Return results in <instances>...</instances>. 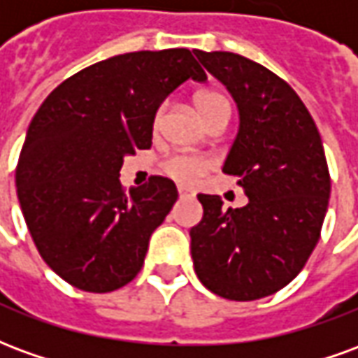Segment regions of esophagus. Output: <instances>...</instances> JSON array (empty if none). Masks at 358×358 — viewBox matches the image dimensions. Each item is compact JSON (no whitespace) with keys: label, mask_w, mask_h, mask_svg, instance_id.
Wrapping results in <instances>:
<instances>
[{"label":"esophagus","mask_w":358,"mask_h":358,"mask_svg":"<svg viewBox=\"0 0 358 358\" xmlns=\"http://www.w3.org/2000/svg\"><path fill=\"white\" fill-rule=\"evenodd\" d=\"M178 195L180 197H194L195 192L192 187H186V186H178Z\"/></svg>","instance_id":"1"}]
</instances>
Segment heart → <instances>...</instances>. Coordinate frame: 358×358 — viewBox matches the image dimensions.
<instances>
[{"instance_id": "1", "label": "heart", "mask_w": 358, "mask_h": 358, "mask_svg": "<svg viewBox=\"0 0 358 358\" xmlns=\"http://www.w3.org/2000/svg\"><path fill=\"white\" fill-rule=\"evenodd\" d=\"M194 105L197 115L201 117L205 124H209L213 118L220 117V115H228L230 117V103L226 101L224 95L217 94V92H201L194 97ZM164 118V107H159L153 118V128L159 130L163 124ZM210 163L205 161L201 157L192 155H172L166 159L164 163V171L169 176H172L178 182H194L201 176L203 172L209 171Z\"/></svg>"}]
</instances>
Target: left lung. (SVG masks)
I'll return each mask as SVG.
<instances>
[{"label":"left lung","mask_w":358,"mask_h":358,"mask_svg":"<svg viewBox=\"0 0 358 358\" xmlns=\"http://www.w3.org/2000/svg\"><path fill=\"white\" fill-rule=\"evenodd\" d=\"M194 53L238 105L240 130L222 172L248 195L238 209L197 195L195 274L224 299H261L289 284L318 243L331 186L322 140L299 95L268 69L230 51Z\"/></svg>","instance_id":"left-lung-1"}]
</instances>
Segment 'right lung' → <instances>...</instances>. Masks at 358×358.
Returning <instances> with one entry per match:
<instances>
[{
    "label": "right lung",
    "mask_w": 358,
    "mask_h": 358,
    "mask_svg": "<svg viewBox=\"0 0 358 358\" xmlns=\"http://www.w3.org/2000/svg\"><path fill=\"white\" fill-rule=\"evenodd\" d=\"M189 78L207 80L186 48L115 55L59 84L28 126L20 209L43 261L82 292L132 282L178 199L169 178L124 194L118 176L126 155L151 148L155 113Z\"/></svg>",
    "instance_id": "add662e5"
}]
</instances>
